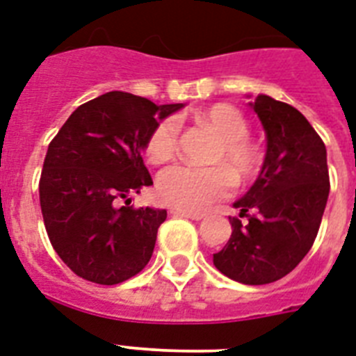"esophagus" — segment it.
Returning <instances> with one entry per match:
<instances>
[{"instance_id": "34e87169", "label": "esophagus", "mask_w": 356, "mask_h": 356, "mask_svg": "<svg viewBox=\"0 0 356 356\" xmlns=\"http://www.w3.org/2000/svg\"><path fill=\"white\" fill-rule=\"evenodd\" d=\"M172 213L173 216H183V218L193 219V221H201V219L207 218V213L204 212H186V210H177V208H173Z\"/></svg>"}]
</instances>
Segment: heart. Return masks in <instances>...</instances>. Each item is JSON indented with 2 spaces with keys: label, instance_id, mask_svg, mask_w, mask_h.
<instances>
[{
  "label": "heart",
  "instance_id": "1",
  "mask_svg": "<svg viewBox=\"0 0 356 356\" xmlns=\"http://www.w3.org/2000/svg\"><path fill=\"white\" fill-rule=\"evenodd\" d=\"M221 137L213 152V166L177 164L164 170L157 179V193L163 203L177 210L197 212L228 197L234 183L252 181L263 166V153L248 138L243 113L230 104H213L197 115ZM179 148V122L168 117L159 120L144 143V155L155 166L170 163ZM236 181H234L233 179Z\"/></svg>",
  "mask_w": 356,
  "mask_h": 356
}]
</instances>
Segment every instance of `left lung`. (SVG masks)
Returning <instances> with one entry per match:
<instances>
[{"label": "left lung", "mask_w": 356, "mask_h": 356, "mask_svg": "<svg viewBox=\"0 0 356 356\" xmlns=\"http://www.w3.org/2000/svg\"><path fill=\"white\" fill-rule=\"evenodd\" d=\"M252 108L267 131V155L258 181L234 203L239 218H228L232 236L213 254V265L230 280L265 285L287 276L313 247L329 170L325 144L298 109L267 95Z\"/></svg>", "instance_id": "left-lung-1"}]
</instances>
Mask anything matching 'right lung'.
<instances>
[{
  "instance_id": "1",
  "label": "right lung",
  "mask_w": 356,
  "mask_h": 356,
  "mask_svg": "<svg viewBox=\"0 0 356 356\" xmlns=\"http://www.w3.org/2000/svg\"><path fill=\"white\" fill-rule=\"evenodd\" d=\"M181 108L111 91L78 106L49 144L40 177L43 223L82 280L117 285L148 265L166 210L135 208L129 195L153 184L140 155L148 133Z\"/></svg>"
}]
</instances>
